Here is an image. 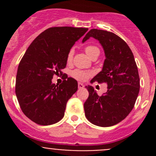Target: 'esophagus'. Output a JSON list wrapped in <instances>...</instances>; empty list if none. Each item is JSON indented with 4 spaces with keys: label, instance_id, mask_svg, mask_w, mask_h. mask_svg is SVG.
<instances>
[{
    "label": "esophagus",
    "instance_id": "1",
    "mask_svg": "<svg viewBox=\"0 0 156 156\" xmlns=\"http://www.w3.org/2000/svg\"><path fill=\"white\" fill-rule=\"evenodd\" d=\"M78 88H79V89H82V88H84V84H81V83H78Z\"/></svg>",
    "mask_w": 156,
    "mask_h": 156
}]
</instances>
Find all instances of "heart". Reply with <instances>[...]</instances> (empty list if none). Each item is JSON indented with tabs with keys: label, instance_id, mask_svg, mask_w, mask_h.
<instances>
[{
	"label": "heart",
	"instance_id": "1",
	"mask_svg": "<svg viewBox=\"0 0 156 156\" xmlns=\"http://www.w3.org/2000/svg\"><path fill=\"white\" fill-rule=\"evenodd\" d=\"M97 51H100V50H99V49L95 46H87L85 48L86 53H87L90 57H91V56H93V54ZM73 50H71L69 52L68 56H67V61H68V62H70V61L72 60V56H73ZM71 75H72V76L73 77V78H75V79L79 80V81H84V80L87 79L88 77L91 75V72H84V71L79 70V69H75V70L72 71Z\"/></svg>",
	"mask_w": 156,
	"mask_h": 156
}]
</instances>
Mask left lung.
<instances>
[{
  "instance_id": "8db88e82",
  "label": "left lung",
  "mask_w": 156,
  "mask_h": 156,
  "mask_svg": "<svg viewBox=\"0 0 156 156\" xmlns=\"http://www.w3.org/2000/svg\"><path fill=\"white\" fill-rule=\"evenodd\" d=\"M99 41L106 59L103 69L90 81L108 84L107 92L99 96L90 85L84 104L87 120L100 127H110L125 119L134 106L140 91V77L133 54L126 42L110 31L91 29L83 38Z\"/></svg>"
}]
</instances>
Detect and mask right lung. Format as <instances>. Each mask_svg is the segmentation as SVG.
<instances>
[{
    "label": "right lung",
    "mask_w": 156,
    "mask_h": 156,
    "mask_svg": "<svg viewBox=\"0 0 156 156\" xmlns=\"http://www.w3.org/2000/svg\"><path fill=\"white\" fill-rule=\"evenodd\" d=\"M87 28L53 27L41 33L30 44L18 66L16 94L22 111L32 122L50 125L59 122L66 103L78 90L72 78L61 84L52 82L66 68L71 48Z\"/></svg>",
    "instance_id": "1"
}]
</instances>
